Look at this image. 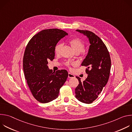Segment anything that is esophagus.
Here are the masks:
<instances>
[{
    "label": "esophagus",
    "mask_w": 132,
    "mask_h": 132,
    "mask_svg": "<svg viewBox=\"0 0 132 132\" xmlns=\"http://www.w3.org/2000/svg\"><path fill=\"white\" fill-rule=\"evenodd\" d=\"M74 77H75V76H74L73 74H72V73H71L70 72L68 73V78H74Z\"/></svg>",
    "instance_id": "34e87169"
}]
</instances>
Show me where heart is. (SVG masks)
Segmentation results:
<instances>
[{"instance_id":"1","label":"heart","mask_w":132,"mask_h":132,"mask_svg":"<svg viewBox=\"0 0 132 132\" xmlns=\"http://www.w3.org/2000/svg\"><path fill=\"white\" fill-rule=\"evenodd\" d=\"M69 44L71 46L72 50L76 53H79L82 52L85 48V44L84 42L78 38H73L70 40L68 41ZM63 47V44L62 43H58L56 45L54 49V51L56 54L59 55L61 53L62 48ZM65 64L68 67H70V65H73L72 63L70 62L69 61H66Z\"/></svg>"}]
</instances>
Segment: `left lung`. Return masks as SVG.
I'll return each mask as SVG.
<instances>
[{"label": "left lung", "instance_id": "left-lung-1", "mask_svg": "<svg viewBox=\"0 0 132 132\" xmlns=\"http://www.w3.org/2000/svg\"><path fill=\"white\" fill-rule=\"evenodd\" d=\"M77 31L88 37L90 45L88 55L81 64L87 67L88 77L81 82L80 78L76 76L79 84L75 89V96L80 102L90 104L98 97L108 81L111 59L106 45L98 36L88 30Z\"/></svg>", "mask_w": 132, "mask_h": 132}]
</instances>
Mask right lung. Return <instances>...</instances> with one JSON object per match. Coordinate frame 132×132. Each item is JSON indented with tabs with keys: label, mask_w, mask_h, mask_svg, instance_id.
I'll return each instance as SVG.
<instances>
[{
	"label": "right lung",
	"mask_w": 132,
	"mask_h": 132,
	"mask_svg": "<svg viewBox=\"0 0 132 132\" xmlns=\"http://www.w3.org/2000/svg\"><path fill=\"white\" fill-rule=\"evenodd\" d=\"M67 35L58 29L43 30L34 35L26 46L23 59L25 78L33 96L41 103L57 98L68 77L66 70L53 72L47 65L48 60L54 59L56 45Z\"/></svg>",
	"instance_id": "1"
}]
</instances>
